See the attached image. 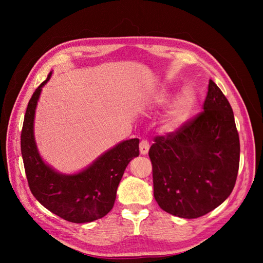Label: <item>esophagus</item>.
Wrapping results in <instances>:
<instances>
[{"label":"esophagus","instance_id":"esophagus-1","mask_svg":"<svg viewBox=\"0 0 263 263\" xmlns=\"http://www.w3.org/2000/svg\"><path fill=\"white\" fill-rule=\"evenodd\" d=\"M149 142L147 140H141L140 141V154L141 155H146L148 154V150H149Z\"/></svg>","mask_w":263,"mask_h":263}]
</instances>
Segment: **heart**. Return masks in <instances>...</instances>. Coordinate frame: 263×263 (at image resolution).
Segmentation results:
<instances>
[{"mask_svg":"<svg viewBox=\"0 0 263 263\" xmlns=\"http://www.w3.org/2000/svg\"><path fill=\"white\" fill-rule=\"evenodd\" d=\"M171 100V95H161L159 97L160 103H168ZM195 105V96L191 90L183 91L180 97L177 98L174 106H173L172 110L170 111L168 119H167V123L170 126H177L182 124L187 117L191 114L193 110V107Z\"/></svg>","mask_w":263,"mask_h":263,"instance_id":"heart-1","label":"heart"}]
</instances>
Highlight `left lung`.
<instances>
[{
    "label": "left lung",
    "instance_id": "left-lung-1",
    "mask_svg": "<svg viewBox=\"0 0 263 263\" xmlns=\"http://www.w3.org/2000/svg\"><path fill=\"white\" fill-rule=\"evenodd\" d=\"M149 149L154 197L164 211L198 218L217 208L235 186L239 138L225 95L209 80L203 110Z\"/></svg>",
    "mask_w": 263,
    "mask_h": 263
}]
</instances>
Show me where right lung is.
<instances>
[{
    "label": "right lung",
    "instance_id": "add662e5",
    "mask_svg": "<svg viewBox=\"0 0 263 263\" xmlns=\"http://www.w3.org/2000/svg\"><path fill=\"white\" fill-rule=\"evenodd\" d=\"M42 82L28 103L21 131V155L30 191L39 203L63 219L81 224L106 216L115 202L116 190L131 159L139 156V139L117 144L87 170L62 175L42 160L33 139V117Z\"/></svg>",
    "mask_w": 263,
    "mask_h": 263
}]
</instances>
